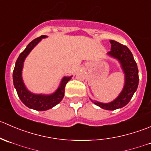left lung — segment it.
I'll return each mask as SVG.
<instances>
[{
  "instance_id": "obj_1",
  "label": "left lung",
  "mask_w": 151,
  "mask_h": 151,
  "mask_svg": "<svg viewBox=\"0 0 151 151\" xmlns=\"http://www.w3.org/2000/svg\"><path fill=\"white\" fill-rule=\"evenodd\" d=\"M111 50L107 55L116 59L121 64V67L124 74L125 81L123 88L116 99L109 103H102L90 99L96 105L106 110H115L122 108L129 102L136 92L139 84L138 68L132 52L126 46L121 45L119 42L110 40Z\"/></svg>"
}]
</instances>
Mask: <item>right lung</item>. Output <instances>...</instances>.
Wrapping results in <instances>:
<instances>
[{
    "instance_id": "add662e5",
    "label": "right lung",
    "mask_w": 151,
    "mask_h": 151,
    "mask_svg": "<svg viewBox=\"0 0 151 151\" xmlns=\"http://www.w3.org/2000/svg\"><path fill=\"white\" fill-rule=\"evenodd\" d=\"M47 37V36L43 35L40 37L33 39L28 44L26 48L22 52L20 53L18 57L13 71L14 86L16 89L19 98L20 99L22 102L28 108L38 111L47 110L59 104L64 96L65 87L66 83L72 77V76L63 77L58 88L51 94L33 93L26 88L22 76L24 61L31 50L42 40V39H45Z\"/></svg>"
}]
</instances>
